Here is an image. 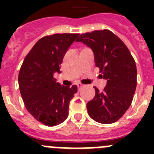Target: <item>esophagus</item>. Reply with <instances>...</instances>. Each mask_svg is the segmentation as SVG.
<instances>
[{
  "instance_id": "1",
  "label": "esophagus",
  "mask_w": 154,
  "mask_h": 154,
  "mask_svg": "<svg viewBox=\"0 0 154 154\" xmlns=\"http://www.w3.org/2000/svg\"><path fill=\"white\" fill-rule=\"evenodd\" d=\"M77 86H78V89H80L82 88V87H83L84 85H82V84H81V83H79V84H77Z\"/></svg>"
}]
</instances>
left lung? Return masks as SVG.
<instances>
[{"label": "left lung", "mask_w": 154, "mask_h": 154, "mask_svg": "<svg viewBox=\"0 0 154 154\" xmlns=\"http://www.w3.org/2000/svg\"><path fill=\"white\" fill-rule=\"evenodd\" d=\"M76 42L92 50L100 78L107 81L103 92L94 87L96 95L87 103L88 113L98 123H115L133 101L137 83L135 61L126 45L109 30L82 34Z\"/></svg>", "instance_id": "left-lung-1"}]
</instances>
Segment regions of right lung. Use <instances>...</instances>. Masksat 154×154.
<instances>
[{
    "mask_svg": "<svg viewBox=\"0 0 154 154\" xmlns=\"http://www.w3.org/2000/svg\"><path fill=\"white\" fill-rule=\"evenodd\" d=\"M79 34H55L43 37L26 55L18 75L25 108L35 119L48 126L63 123L69 116L71 99L77 85H61L53 75Z\"/></svg>",
    "mask_w": 154,
    "mask_h": 154,
    "instance_id": "obj_1",
    "label": "right lung"
}]
</instances>
